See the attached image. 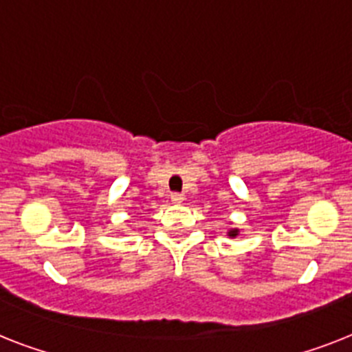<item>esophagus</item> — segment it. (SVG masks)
Instances as JSON below:
<instances>
[{"label":"esophagus","instance_id":"34e87169","mask_svg":"<svg viewBox=\"0 0 352 352\" xmlns=\"http://www.w3.org/2000/svg\"><path fill=\"white\" fill-rule=\"evenodd\" d=\"M171 202H173V204H182V202H184V195L173 193V195H171Z\"/></svg>","mask_w":352,"mask_h":352}]
</instances>
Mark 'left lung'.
I'll return each instance as SVG.
<instances>
[{"label":"left lung","instance_id":"1","mask_svg":"<svg viewBox=\"0 0 352 352\" xmlns=\"http://www.w3.org/2000/svg\"><path fill=\"white\" fill-rule=\"evenodd\" d=\"M240 234V229H229V231H227V236H229V238H236V236Z\"/></svg>","mask_w":352,"mask_h":352}]
</instances>
